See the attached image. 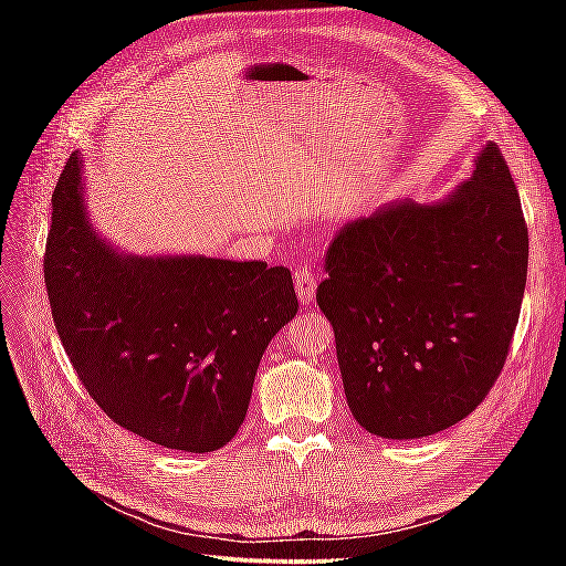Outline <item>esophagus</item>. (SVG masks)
Here are the masks:
<instances>
[{
	"mask_svg": "<svg viewBox=\"0 0 566 566\" xmlns=\"http://www.w3.org/2000/svg\"><path fill=\"white\" fill-rule=\"evenodd\" d=\"M294 284H296V294L302 298V304H311L316 296V274L311 270H296L294 274Z\"/></svg>",
	"mask_w": 566,
	"mask_h": 566,
	"instance_id": "esophagus-1",
	"label": "esophagus"
}]
</instances>
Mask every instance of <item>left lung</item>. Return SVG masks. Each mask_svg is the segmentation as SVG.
<instances>
[{"mask_svg": "<svg viewBox=\"0 0 566 566\" xmlns=\"http://www.w3.org/2000/svg\"><path fill=\"white\" fill-rule=\"evenodd\" d=\"M326 272L316 302L357 423L391 440L460 423L506 365L527 276L521 197L496 143L442 201L345 223Z\"/></svg>", "mask_w": 566, "mask_h": 566, "instance_id": "obj_1", "label": "left lung"}]
</instances>
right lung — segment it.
Segmentation results:
<instances>
[{
	"label": "right lung",
	"instance_id": "1",
	"mask_svg": "<svg viewBox=\"0 0 566 566\" xmlns=\"http://www.w3.org/2000/svg\"><path fill=\"white\" fill-rule=\"evenodd\" d=\"M70 155L45 240L48 302L84 389L114 423L170 450L211 452L243 426L264 347L298 311L268 262L122 255L92 231Z\"/></svg>",
	"mask_w": 566,
	"mask_h": 566
}]
</instances>
